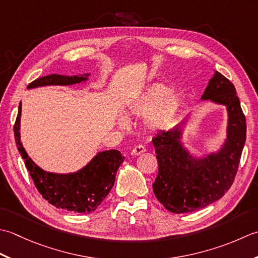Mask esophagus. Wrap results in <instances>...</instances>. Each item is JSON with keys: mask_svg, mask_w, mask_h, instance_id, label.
Returning <instances> with one entry per match:
<instances>
[{"mask_svg": "<svg viewBox=\"0 0 258 258\" xmlns=\"http://www.w3.org/2000/svg\"><path fill=\"white\" fill-rule=\"evenodd\" d=\"M145 151H146L145 147L139 145V146H136L135 148H134L133 150H131V155H133V156H139V155H141V154H144Z\"/></svg>", "mask_w": 258, "mask_h": 258, "instance_id": "esophagus-1", "label": "esophagus"}]
</instances>
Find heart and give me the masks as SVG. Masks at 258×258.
<instances>
[{
	"mask_svg": "<svg viewBox=\"0 0 258 258\" xmlns=\"http://www.w3.org/2000/svg\"><path fill=\"white\" fill-rule=\"evenodd\" d=\"M169 91V88L161 83L148 86L128 99L124 106L127 114L129 117L145 118L150 114L147 122L150 129L159 130L168 127L175 120L181 106L180 98L177 94H168ZM117 122L125 127L128 119L119 114Z\"/></svg>",
	"mask_w": 258,
	"mask_h": 258,
	"instance_id": "1",
	"label": "heart"
}]
</instances>
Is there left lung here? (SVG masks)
Here are the masks:
<instances>
[{
  "label": "left lung",
  "instance_id": "obj_1",
  "mask_svg": "<svg viewBox=\"0 0 258 258\" xmlns=\"http://www.w3.org/2000/svg\"><path fill=\"white\" fill-rule=\"evenodd\" d=\"M202 100L227 109V136L217 152L196 158L182 144L187 119L152 139L158 175L152 183L157 199L175 214L190 213L222 198L233 185L246 140V119L234 85L216 71Z\"/></svg>",
  "mask_w": 258,
  "mask_h": 258
}]
</instances>
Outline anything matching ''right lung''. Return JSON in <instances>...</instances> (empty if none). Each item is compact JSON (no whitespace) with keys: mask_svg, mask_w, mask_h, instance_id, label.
Listing matches in <instances>:
<instances>
[{"mask_svg":"<svg viewBox=\"0 0 258 258\" xmlns=\"http://www.w3.org/2000/svg\"><path fill=\"white\" fill-rule=\"evenodd\" d=\"M90 73L81 76L50 75L31 82L28 89L45 86H71L88 80ZM22 104H19V112L14 124L15 144L21 157L24 159L34 185L45 201L56 208L69 212L89 214L96 210L113 187L115 173L122 164L124 157L118 150L98 152L80 170L70 173H55L45 171L30 158L21 143L20 121Z\"/></svg>","mask_w":258,"mask_h":258,"instance_id":"1","label":"right lung"}]
</instances>
